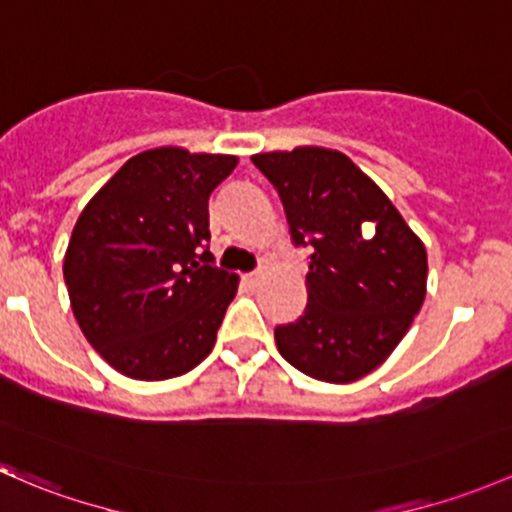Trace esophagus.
Masks as SVG:
<instances>
[{"label": "esophagus", "instance_id": "esophagus-1", "mask_svg": "<svg viewBox=\"0 0 512 512\" xmlns=\"http://www.w3.org/2000/svg\"><path fill=\"white\" fill-rule=\"evenodd\" d=\"M245 282L250 284V287H257V284L262 282V272H260V270H255V272H247V274H245Z\"/></svg>", "mask_w": 512, "mask_h": 512}]
</instances>
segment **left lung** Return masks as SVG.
I'll return each mask as SVG.
<instances>
[{
    "label": "left lung",
    "instance_id": "obj_1",
    "mask_svg": "<svg viewBox=\"0 0 512 512\" xmlns=\"http://www.w3.org/2000/svg\"><path fill=\"white\" fill-rule=\"evenodd\" d=\"M252 164L279 193L294 247L311 252L304 311L274 328L279 353L324 383L373 373L422 309V240L346 154L297 147Z\"/></svg>",
    "mask_w": 512,
    "mask_h": 512
}]
</instances>
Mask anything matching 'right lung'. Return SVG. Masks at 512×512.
<instances>
[{
    "mask_svg": "<svg viewBox=\"0 0 512 512\" xmlns=\"http://www.w3.org/2000/svg\"><path fill=\"white\" fill-rule=\"evenodd\" d=\"M228 154L132 157L83 208L63 277L80 331L117 373L166 380L213 351L238 277L213 265L208 198Z\"/></svg>",
    "mask_w": 512,
    "mask_h": 512,
    "instance_id": "right-lung-1",
    "label": "right lung"
}]
</instances>
